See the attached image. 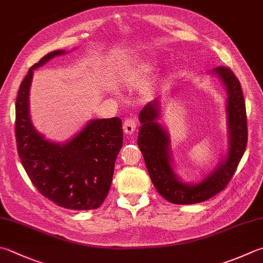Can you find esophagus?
Instances as JSON below:
<instances>
[{"label": "esophagus", "instance_id": "esophagus-1", "mask_svg": "<svg viewBox=\"0 0 263 263\" xmlns=\"http://www.w3.org/2000/svg\"><path fill=\"white\" fill-rule=\"evenodd\" d=\"M136 129V119L130 118L126 119L125 122H123V132H125L126 135H132Z\"/></svg>", "mask_w": 263, "mask_h": 263}]
</instances>
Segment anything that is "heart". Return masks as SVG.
I'll return each mask as SVG.
<instances>
[{
  "label": "heart",
  "instance_id": "heart-1",
  "mask_svg": "<svg viewBox=\"0 0 263 263\" xmlns=\"http://www.w3.org/2000/svg\"><path fill=\"white\" fill-rule=\"evenodd\" d=\"M153 65H155V64H145L144 66L142 67V70H144V71H147V70H151V68L153 67Z\"/></svg>",
  "mask_w": 263,
  "mask_h": 263
}]
</instances>
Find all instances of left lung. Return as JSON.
<instances>
[{"label": "left lung", "instance_id": "left-lung-1", "mask_svg": "<svg viewBox=\"0 0 263 263\" xmlns=\"http://www.w3.org/2000/svg\"><path fill=\"white\" fill-rule=\"evenodd\" d=\"M210 74L219 78L227 90L228 148L226 156L217 166L201 181L184 182L174 171L170 134L159 122L161 120L159 98L147 103L138 116L142 126L138 133L137 144L143 153L148 175L157 191L172 204H197L214 197L231 180L245 152L246 110L238 79L230 68L223 66L215 67Z\"/></svg>", "mask_w": 263, "mask_h": 263}]
</instances>
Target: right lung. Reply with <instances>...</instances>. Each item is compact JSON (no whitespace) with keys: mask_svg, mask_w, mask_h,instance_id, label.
Here are the masks:
<instances>
[{"mask_svg":"<svg viewBox=\"0 0 263 263\" xmlns=\"http://www.w3.org/2000/svg\"><path fill=\"white\" fill-rule=\"evenodd\" d=\"M65 50L49 52L28 70L16 100V141L23 167L34 186L54 204L74 211L98 209L110 190L115 163L122 147L119 118L91 119L71 140H47L29 116L33 71Z\"/></svg>","mask_w":263,"mask_h":263,"instance_id":"add662e5","label":"right lung"}]
</instances>
